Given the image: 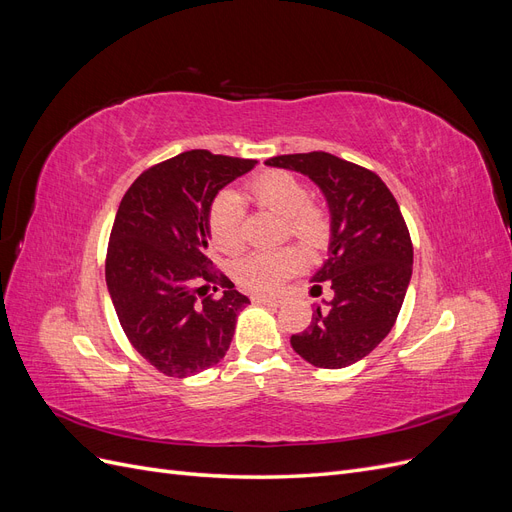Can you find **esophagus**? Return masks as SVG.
Here are the masks:
<instances>
[{"label":"esophagus","mask_w":512,"mask_h":512,"mask_svg":"<svg viewBox=\"0 0 512 512\" xmlns=\"http://www.w3.org/2000/svg\"><path fill=\"white\" fill-rule=\"evenodd\" d=\"M252 301H254L256 305H269V307H277V305H280V299L267 297V294H254Z\"/></svg>","instance_id":"esophagus-1"}]
</instances>
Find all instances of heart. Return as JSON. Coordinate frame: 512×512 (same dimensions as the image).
I'll list each match as a JSON object with an SVG mask.
<instances>
[{
    "instance_id": "b5f03b06",
    "label": "heart",
    "mask_w": 512,
    "mask_h": 512,
    "mask_svg": "<svg viewBox=\"0 0 512 512\" xmlns=\"http://www.w3.org/2000/svg\"><path fill=\"white\" fill-rule=\"evenodd\" d=\"M254 203L284 218V232L309 250H318L329 237V218L322 207L309 203L305 185L284 170H269L247 185ZM209 235L220 252H237L243 241V203L235 192L215 196L209 209ZM301 256L282 247L271 252H252L235 262V277L254 292H273L288 275L299 271Z\"/></svg>"
}]
</instances>
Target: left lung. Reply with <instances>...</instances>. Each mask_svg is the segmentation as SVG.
I'll return each instance as SVG.
<instances>
[{
	"label": "left lung",
	"instance_id": "8db88e82",
	"mask_svg": "<svg viewBox=\"0 0 512 512\" xmlns=\"http://www.w3.org/2000/svg\"><path fill=\"white\" fill-rule=\"evenodd\" d=\"M265 164L312 179L331 218L329 258L312 282H329L333 299L316 305L312 324L290 346L316 367H348L389 335L404 303L412 277L404 215L376 173L331 153H292Z\"/></svg>",
	"mask_w": 512,
	"mask_h": 512
}]
</instances>
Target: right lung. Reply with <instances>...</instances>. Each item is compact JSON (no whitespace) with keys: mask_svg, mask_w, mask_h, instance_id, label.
<instances>
[{"mask_svg":"<svg viewBox=\"0 0 512 512\" xmlns=\"http://www.w3.org/2000/svg\"><path fill=\"white\" fill-rule=\"evenodd\" d=\"M256 160L183 151L138 177L115 215L106 286L134 350L166 376L188 378L224 359L250 299L209 260V209ZM211 283L225 294L204 297ZM213 290H218L213 286Z\"/></svg>","mask_w":512,"mask_h":512,"instance_id":"right-lung-1","label":"right lung"}]
</instances>
